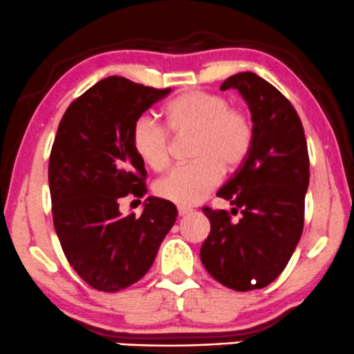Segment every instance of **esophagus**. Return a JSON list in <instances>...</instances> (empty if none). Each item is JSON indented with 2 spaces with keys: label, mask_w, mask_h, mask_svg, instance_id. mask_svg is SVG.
<instances>
[{
  "label": "esophagus",
  "mask_w": 354,
  "mask_h": 354,
  "mask_svg": "<svg viewBox=\"0 0 354 354\" xmlns=\"http://www.w3.org/2000/svg\"><path fill=\"white\" fill-rule=\"evenodd\" d=\"M190 212H192V209H190V207L178 205V215H180V217H185V215H189Z\"/></svg>",
  "instance_id": "34e87169"
}]
</instances>
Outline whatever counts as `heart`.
I'll use <instances>...</instances> for the list:
<instances>
[{
  "instance_id": "b5f03b06",
  "label": "heart",
  "mask_w": 354,
  "mask_h": 354,
  "mask_svg": "<svg viewBox=\"0 0 354 354\" xmlns=\"http://www.w3.org/2000/svg\"><path fill=\"white\" fill-rule=\"evenodd\" d=\"M165 126L174 136H192L194 162L178 167L156 184V194L178 205H194L209 195L222 178L223 169L242 165L253 144V124L247 112L230 106L222 94L187 91L164 109ZM167 129L142 115L132 127V147L156 172L172 162V140Z\"/></svg>"
}]
</instances>
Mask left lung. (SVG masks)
<instances>
[{
  "label": "left lung",
  "instance_id": "left-lung-1",
  "mask_svg": "<svg viewBox=\"0 0 354 354\" xmlns=\"http://www.w3.org/2000/svg\"><path fill=\"white\" fill-rule=\"evenodd\" d=\"M220 89H236L252 112L250 153L218 190L243 217L203 207L210 234L201 260L218 283L250 292L272 283L292 259L305 222L310 157L292 102L255 73L230 76Z\"/></svg>",
  "mask_w": 354,
  "mask_h": 354
}]
</instances>
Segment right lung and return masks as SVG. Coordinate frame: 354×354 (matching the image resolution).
<instances>
[{
  "label": "right lung",
  "instance_id": "obj_1",
  "mask_svg": "<svg viewBox=\"0 0 354 354\" xmlns=\"http://www.w3.org/2000/svg\"><path fill=\"white\" fill-rule=\"evenodd\" d=\"M169 93L109 76L74 99L57 127L49 156L54 228L71 267L99 292L139 281L176 223V205L164 198H145L139 217L119 212L126 195L147 194L132 127Z\"/></svg>",
  "mask_w": 354,
  "mask_h": 354
}]
</instances>
